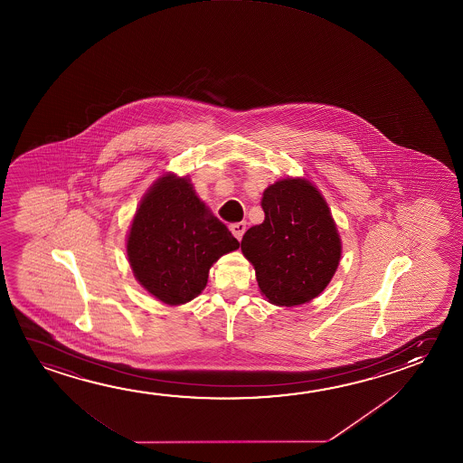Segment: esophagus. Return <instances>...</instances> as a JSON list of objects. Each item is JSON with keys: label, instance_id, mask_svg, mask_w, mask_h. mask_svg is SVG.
I'll return each mask as SVG.
<instances>
[{"label": "esophagus", "instance_id": "1", "mask_svg": "<svg viewBox=\"0 0 463 463\" xmlns=\"http://www.w3.org/2000/svg\"><path fill=\"white\" fill-rule=\"evenodd\" d=\"M229 229H231V232L235 235L237 241H242L243 234H245V231H247V222H245V221L234 222V224L229 226Z\"/></svg>", "mask_w": 463, "mask_h": 463}]
</instances>
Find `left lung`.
<instances>
[{"instance_id":"1","label":"left lung","mask_w":463,"mask_h":463,"mask_svg":"<svg viewBox=\"0 0 463 463\" xmlns=\"http://www.w3.org/2000/svg\"><path fill=\"white\" fill-rule=\"evenodd\" d=\"M264 221L242 239L260 290L279 307H297L327 287L342 257V242L319 191L305 179L270 184L261 200Z\"/></svg>"}]
</instances>
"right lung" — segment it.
<instances>
[{"label": "right lung", "instance_id": "right-lung-1", "mask_svg": "<svg viewBox=\"0 0 463 463\" xmlns=\"http://www.w3.org/2000/svg\"><path fill=\"white\" fill-rule=\"evenodd\" d=\"M239 241L195 195L187 178L166 175L150 187L129 229L127 251L136 279L166 305L195 298L212 264Z\"/></svg>", "mask_w": 463, "mask_h": 463}]
</instances>
